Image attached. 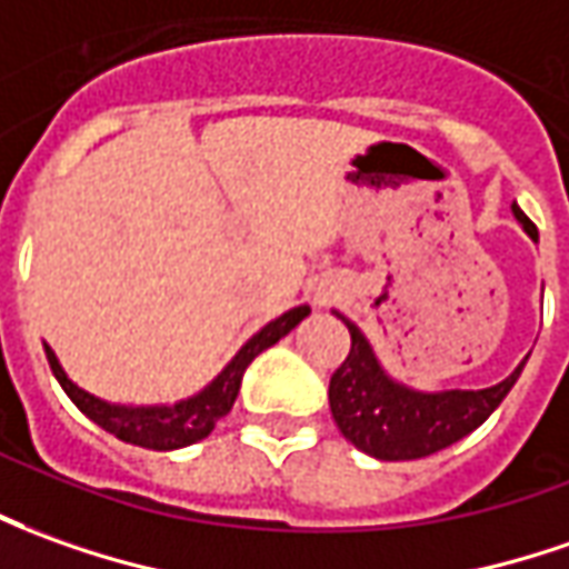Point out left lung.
Returning a JSON list of instances; mask_svg holds the SVG:
<instances>
[{"instance_id": "left-lung-1", "label": "left lung", "mask_w": 569, "mask_h": 569, "mask_svg": "<svg viewBox=\"0 0 569 569\" xmlns=\"http://www.w3.org/2000/svg\"><path fill=\"white\" fill-rule=\"evenodd\" d=\"M511 213L532 241L539 232L527 213L511 203ZM350 328V356L337 368L328 383V402L340 433L362 449L366 456L381 461H411L440 452L487 421L499 409L501 399L511 393L527 359L505 378L483 390H415L409 383L387 375L375 347L368 343L362 328L347 316L335 312Z\"/></svg>"}]
</instances>
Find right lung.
<instances>
[{"instance_id":"1","label":"right lung","mask_w":569,"mask_h":569,"mask_svg":"<svg viewBox=\"0 0 569 569\" xmlns=\"http://www.w3.org/2000/svg\"><path fill=\"white\" fill-rule=\"evenodd\" d=\"M309 316V307H293L284 316H278L272 322L260 328L257 335L247 340L241 350L234 352V359L229 366L219 371L213 381L207 383L203 390H198L194 397L179 399L170 406H123V402H108V399L92 397L89 390H82L70 381L68 371L61 368L54 350L46 343V359L52 366V375L58 383L64 387V393L73 399V406L96 421L98 427H104L108 433H113L117 440L142 446V449H158V452H170V449H182L191 442L210 437V430L217 427L219 418H226L232 411L238 390H241V378H244L247 366L260 356L262 350H269L272 343H278L284 335H291L297 325Z\"/></svg>"}]
</instances>
